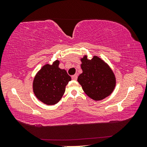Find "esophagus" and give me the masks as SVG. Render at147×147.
<instances>
[{
	"instance_id": "obj_1",
	"label": "esophagus",
	"mask_w": 147,
	"mask_h": 147,
	"mask_svg": "<svg viewBox=\"0 0 147 147\" xmlns=\"http://www.w3.org/2000/svg\"><path fill=\"white\" fill-rule=\"evenodd\" d=\"M77 78H78V76H77L76 74H75V75L72 76V80H76Z\"/></svg>"
}]
</instances>
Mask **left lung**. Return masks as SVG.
I'll return each mask as SVG.
<instances>
[{"label":"left lung","mask_w":147,"mask_h":147,"mask_svg":"<svg viewBox=\"0 0 147 147\" xmlns=\"http://www.w3.org/2000/svg\"><path fill=\"white\" fill-rule=\"evenodd\" d=\"M81 61L82 73L77 80L87 95L98 101L111 94L115 89L116 79L108 65L96 56L91 59L84 56Z\"/></svg>","instance_id":"8db88e82"}]
</instances>
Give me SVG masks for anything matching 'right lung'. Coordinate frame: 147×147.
Returning <instances> with one entry per match:
<instances>
[{
  "label": "right lung",
  "instance_id": "1",
  "mask_svg": "<svg viewBox=\"0 0 147 147\" xmlns=\"http://www.w3.org/2000/svg\"><path fill=\"white\" fill-rule=\"evenodd\" d=\"M59 61L46 64L35 76L33 91L38 100L47 105H54L61 100L71 76L65 69L59 68Z\"/></svg>",
  "mask_w": 147,
  "mask_h": 147
}]
</instances>
